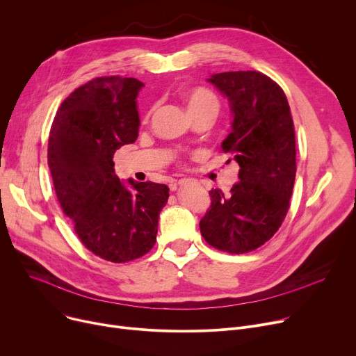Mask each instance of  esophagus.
<instances>
[{"label":"esophagus","instance_id":"1","mask_svg":"<svg viewBox=\"0 0 356 356\" xmlns=\"http://www.w3.org/2000/svg\"><path fill=\"white\" fill-rule=\"evenodd\" d=\"M188 181H191V179H180V180H179V186H184V184H187Z\"/></svg>","mask_w":356,"mask_h":356}]
</instances>
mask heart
<instances>
[{"label": "heart", "mask_w": 356, "mask_h": 356, "mask_svg": "<svg viewBox=\"0 0 356 356\" xmlns=\"http://www.w3.org/2000/svg\"><path fill=\"white\" fill-rule=\"evenodd\" d=\"M181 99L186 103L187 111L191 115L211 111L218 113L219 110V100L210 90L203 87L196 88H187L181 92Z\"/></svg>", "instance_id": "obj_1"}]
</instances>
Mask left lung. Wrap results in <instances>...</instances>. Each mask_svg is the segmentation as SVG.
Returning a JSON list of instances; mask_svg holds the SVG:
<instances>
[{
	"label": "left lung",
	"instance_id": "obj_1",
	"mask_svg": "<svg viewBox=\"0 0 356 356\" xmlns=\"http://www.w3.org/2000/svg\"><path fill=\"white\" fill-rule=\"evenodd\" d=\"M207 81L229 100L233 120L222 149L234 153L241 181L229 196L211 188L200 233L219 250L246 253L268 242L288 213L296 176L293 120L285 92L259 71H227Z\"/></svg>",
	"mask_w": 356,
	"mask_h": 356
}]
</instances>
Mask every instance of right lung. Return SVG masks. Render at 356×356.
<instances>
[{
	"label": "right lung",
	"instance_id": "obj_1",
	"mask_svg": "<svg viewBox=\"0 0 356 356\" xmlns=\"http://www.w3.org/2000/svg\"><path fill=\"white\" fill-rule=\"evenodd\" d=\"M143 87L118 76L86 83L61 103L49 137V168L64 215L90 252L114 264L150 252L169 199L165 184L123 181L114 172L115 150L138 136L136 99Z\"/></svg>",
	"mask_w": 356,
	"mask_h": 356
}]
</instances>
